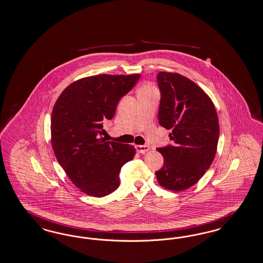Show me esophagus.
Wrapping results in <instances>:
<instances>
[{
	"label": "esophagus",
	"instance_id": "34e87169",
	"mask_svg": "<svg viewBox=\"0 0 263 263\" xmlns=\"http://www.w3.org/2000/svg\"><path fill=\"white\" fill-rule=\"evenodd\" d=\"M135 147H136L137 152L140 153V154H145L151 148L148 146H139V145L135 146Z\"/></svg>",
	"mask_w": 263,
	"mask_h": 263
}]
</instances>
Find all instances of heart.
<instances>
[{"label":"heart","mask_w":263,"mask_h":263,"mask_svg":"<svg viewBox=\"0 0 263 263\" xmlns=\"http://www.w3.org/2000/svg\"><path fill=\"white\" fill-rule=\"evenodd\" d=\"M152 89H154L153 88V86H151V85H144L141 89H140V91L139 92H141V91H145V90H152Z\"/></svg>","instance_id":"b5f03b06"}]
</instances>
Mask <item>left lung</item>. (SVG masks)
<instances>
[{
    "mask_svg": "<svg viewBox=\"0 0 263 263\" xmlns=\"http://www.w3.org/2000/svg\"><path fill=\"white\" fill-rule=\"evenodd\" d=\"M158 82L161 93L158 121L171 130L174 145L157 148L164 161L156 175L164 189L184 191L200 181L214 159L218 116L209 95L189 78L161 71Z\"/></svg>",
    "mask_w": 263,
    "mask_h": 263,
    "instance_id": "left-lung-1",
    "label": "left lung"
}]
</instances>
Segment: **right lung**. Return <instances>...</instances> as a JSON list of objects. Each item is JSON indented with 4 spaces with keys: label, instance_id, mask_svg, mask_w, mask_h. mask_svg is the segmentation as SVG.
Segmentation results:
<instances>
[{
    "label": "right lung",
    "instance_id": "obj_1",
    "mask_svg": "<svg viewBox=\"0 0 263 263\" xmlns=\"http://www.w3.org/2000/svg\"><path fill=\"white\" fill-rule=\"evenodd\" d=\"M141 74L89 76L68 85L58 98L51 116L54 156L74 185L85 194L102 198L115 192L121 167L132 160V145L100 137L103 121L111 119L119 100Z\"/></svg>",
    "mask_w": 263,
    "mask_h": 263
}]
</instances>
